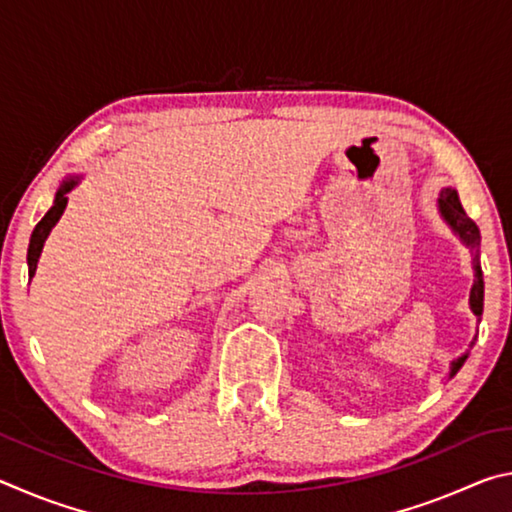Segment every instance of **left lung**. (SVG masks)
Returning <instances> with one entry per match:
<instances>
[{
    "label": "left lung",
    "mask_w": 512,
    "mask_h": 512,
    "mask_svg": "<svg viewBox=\"0 0 512 512\" xmlns=\"http://www.w3.org/2000/svg\"><path fill=\"white\" fill-rule=\"evenodd\" d=\"M436 203H438L440 219L449 225V230H452L454 235L461 239V244L470 248L474 255V284L470 289V309L474 316H481L483 314V273H481V262H479L481 232H479V228H476V223L470 219V216L465 214L461 201H458L456 189H452V187L440 189ZM467 354L470 352H465V354H461V357L452 361V366H449V377H454L456 372L463 368Z\"/></svg>",
    "instance_id": "left-lung-1"
}]
</instances>
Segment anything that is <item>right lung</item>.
Returning a JSON list of instances; mask_svg holds the SVG:
<instances>
[{"label": "right lung", "mask_w": 512, "mask_h": 512, "mask_svg": "<svg viewBox=\"0 0 512 512\" xmlns=\"http://www.w3.org/2000/svg\"><path fill=\"white\" fill-rule=\"evenodd\" d=\"M81 183V176H69L63 180V185L58 187V192L54 196V205L49 207V212L42 216L40 223L33 228L31 232V241H29V250H27V264H29V277L36 275V268H38V259L42 248H45V241L49 237V232L54 230V225L58 223L60 216H63L65 207H67V194L72 192V189Z\"/></svg>", "instance_id": "1"}]
</instances>
